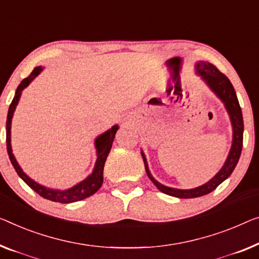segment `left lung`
I'll return each mask as SVG.
<instances>
[{
    "mask_svg": "<svg viewBox=\"0 0 259 259\" xmlns=\"http://www.w3.org/2000/svg\"><path fill=\"white\" fill-rule=\"evenodd\" d=\"M196 71H198L199 74L202 76V79L206 81L208 86L216 93V95L222 100L227 110H228L234 130L233 145H231L229 156L227 158L225 165H223V167L220 169L218 175H216L213 179L208 181L207 184H204L200 187L193 188V190H176V188H169L158 183V181L153 179L151 173H150L148 164H146L145 156L142 153L143 160H144L145 165L146 175H148L150 180L154 184V186H156L159 191L165 193V194L176 196V198L180 199L198 198V196L206 195L208 193L213 192L220 184L223 183V181L233 173L234 168L236 167L238 159H240L243 146V130H244V125H243L242 110L240 103H238L236 93H235V90L233 84L230 82V80L210 63L200 61V63L196 64Z\"/></svg>",
    "mask_w": 259,
    "mask_h": 259,
    "instance_id": "obj_1",
    "label": "left lung"
}]
</instances>
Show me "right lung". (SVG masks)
Instances as JSON below:
<instances>
[{
	"mask_svg": "<svg viewBox=\"0 0 259 259\" xmlns=\"http://www.w3.org/2000/svg\"><path fill=\"white\" fill-rule=\"evenodd\" d=\"M41 72V67H34L33 71L31 72V74L28 78L23 79L22 82L19 83L17 87L16 93H15L14 100L11 102L9 107V110H8V116H7V150L8 154H9L10 161L13 164L14 168L16 169L17 175L21 177V178L24 180V183L28 185L29 187L32 188V190L38 193L40 196H43L44 199L51 200V201L55 202H60V203H71L75 201H80V200H83L94 194V193L100 190V187L102 186L103 183V167H105L106 159L108 157V153H109L111 145H113L115 134L118 129L117 125H114L113 128L106 131L105 134H102L101 136H99L95 141V146L96 150H98V159H96V164L94 167V171H93L92 175L88 177L86 180L81 181L80 184L75 185L74 187L69 188L66 191H56V190H50V188H46L41 185L34 183L32 179H30L28 176L25 175L24 172L22 171V168L19 167L17 164L16 159H15L13 151H11V144H10V128H11V118H13L15 108H16L18 100L21 98L22 91L28 86V84L32 81L36 76Z\"/></svg>",
	"mask_w": 259,
	"mask_h": 259,
	"instance_id": "add662e5",
	"label": "right lung"
}]
</instances>
